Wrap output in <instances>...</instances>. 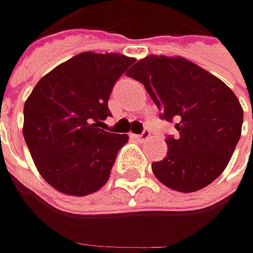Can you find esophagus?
Here are the masks:
<instances>
[{"label": "esophagus", "instance_id": "1", "mask_svg": "<svg viewBox=\"0 0 253 253\" xmlns=\"http://www.w3.org/2000/svg\"><path fill=\"white\" fill-rule=\"evenodd\" d=\"M133 138L136 139V141H139V142H145V141H148L149 138H151V132L149 131H145L142 132L141 135H133Z\"/></svg>", "mask_w": 253, "mask_h": 253}]
</instances>
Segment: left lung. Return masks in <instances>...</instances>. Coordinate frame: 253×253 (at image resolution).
<instances>
[{
  "label": "left lung",
  "mask_w": 253,
  "mask_h": 253,
  "mask_svg": "<svg viewBox=\"0 0 253 253\" xmlns=\"http://www.w3.org/2000/svg\"><path fill=\"white\" fill-rule=\"evenodd\" d=\"M128 76L141 82L179 138H168V156L152 165L156 179L180 193L204 189L225 170L237 148L244 110L227 84L181 56L149 54Z\"/></svg>",
  "instance_id": "obj_1"
}]
</instances>
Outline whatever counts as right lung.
<instances>
[{
  "instance_id": "right-lung-1",
  "label": "right lung",
  "mask_w": 253,
  "mask_h": 253,
  "mask_svg": "<svg viewBox=\"0 0 253 253\" xmlns=\"http://www.w3.org/2000/svg\"><path fill=\"white\" fill-rule=\"evenodd\" d=\"M135 62L121 53L83 52L36 83L24 105L25 142L54 190L83 197L108 181L126 133L98 128L110 117L115 82Z\"/></svg>"
}]
</instances>
